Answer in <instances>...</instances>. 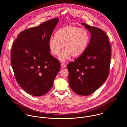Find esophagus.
I'll return each mask as SVG.
<instances>
[{
    "instance_id": "esophagus-1",
    "label": "esophagus",
    "mask_w": 127,
    "mask_h": 127,
    "mask_svg": "<svg viewBox=\"0 0 127 127\" xmlns=\"http://www.w3.org/2000/svg\"><path fill=\"white\" fill-rule=\"evenodd\" d=\"M61 66L62 68H65V67H66V64H65L64 63H62V64H61Z\"/></svg>"
}]
</instances>
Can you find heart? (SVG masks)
<instances>
[{
  "instance_id": "b5f03b06",
  "label": "heart",
  "mask_w": 127,
  "mask_h": 127,
  "mask_svg": "<svg viewBox=\"0 0 127 127\" xmlns=\"http://www.w3.org/2000/svg\"><path fill=\"white\" fill-rule=\"evenodd\" d=\"M89 41V34L87 31L79 27L69 26L59 29L55 37L48 41V47L53 56H58L63 46V51L59 60L64 62L72 56L74 58L81 56L86 50Z\"/></svg>"
}]
</instances>
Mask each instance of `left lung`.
<instances>
[{
  "label": "left lung",
  "instance_id": "8db88e82",
  "mask_svg": "<svg viewBox=\"0 0 127 127\" xmlns=\"http://www.w3.org/2000/svg\"><path fill=\"white\" fill-rule=\"evenodd\" d=\"M91 34L82 55L67 65L70 88L77 94L92 95L106 80L110 66L111 49L108 37L100 29L81 23Z\"/></svg>",
  "mask_w": 127,
  "mask_h": 127
}]
</instances>
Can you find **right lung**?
<instances>
[{"instance_id": "1", "label": "right lung", "mask_w": 127, "mask_h": 127, "mask_svg": "<svg viewBox=\"0 0 127 127\" xmlns=\"http://www.w3.org/2000/svg\"><path fill=\"white\" fill-rule=\"evenodd\" d=\"M58 18L22 32L13 44L10 61L16 80L26 92L39 96L52 88L60 63L50 53L48 41Z\"/></svg>"}]
</instances>
